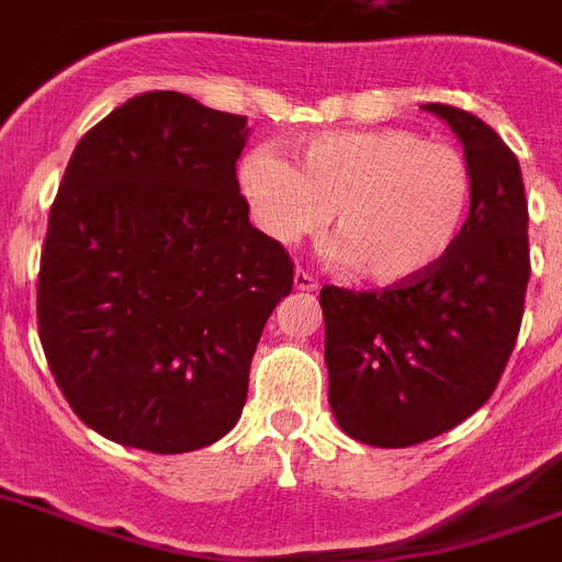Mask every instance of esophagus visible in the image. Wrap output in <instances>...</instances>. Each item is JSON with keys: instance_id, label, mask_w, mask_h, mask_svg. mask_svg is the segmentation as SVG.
Segmentation results:
<instances>
[{"instance_id": "1", "label": "esophagus", "mask_w": 562, "mask_h": 562, "mask_svg": "<svg viewBox=\"0 0 562 562\" xmlns=\"http://www.w3.org/2000/svg\"><path fill=\"white\" fill-rule=\"evenodd\" d=\"M293 285H296V291H316L318 280L313 274H307L305 269H296V274H293Z\"/></svg>"}]
</instances>
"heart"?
I'll return each mask as SVG.
<instances>
[{
    "mask_svg": "<svg viewBox=\"0 0 562 562\" xmlns=\"http://www.w3.org/2000/svg\"><path fill=\"white\" fill-rule=\"evenodd\" d=\"M240 179L260 226L280 244L318 232L333 212L336 255L378 285L437 269L476 199L468 154L412 128L313 136L300 150V170L260 148Z\"/></svg>",
    "mask_w": 562,
    "mask_h": 562,
    "instance_id": "obj_1",
    "label": "heart"
}]
</instances>
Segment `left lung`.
I'll use <instances>...</instances> for the list:
<instances>
[{
	"instance_id": "1",
	"label": "left lung",
	"mask_w": 562,
	"mask_h": 562,
	"mask_svg": "<svg viewBox=\"0 0 562 562\" xmlns=\"http://www.w3.org/2000/svg\"><path fill=\"white\" fill-rule=\"evenodd\" d=\"M476 170L462 237L437 269L381 291L325 285L330 408L352 439L408 448L451 431L495 392L529 282V210L518 156L470 111L426 103Z\"/></svg>"
}]
</instances>
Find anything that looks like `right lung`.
Listing matches in <instances>:
<instances>
[{"mask_svg": "<svg viewBox=\"0 0 562 562\" xmlns=\"http://www.w3.org/2000/svg\"><path fill=\"white\" fill-rule=\"evenodd\" d=\"M246 117L145 92L75 148L49 210L38 338L105 439L187 453L232 431L262 327L293 288L237 184Z\"/></svg>", "mask_w": 562, "mask_h": 562, "instance_id": "1", "label": "right lung"}]
</instances>
